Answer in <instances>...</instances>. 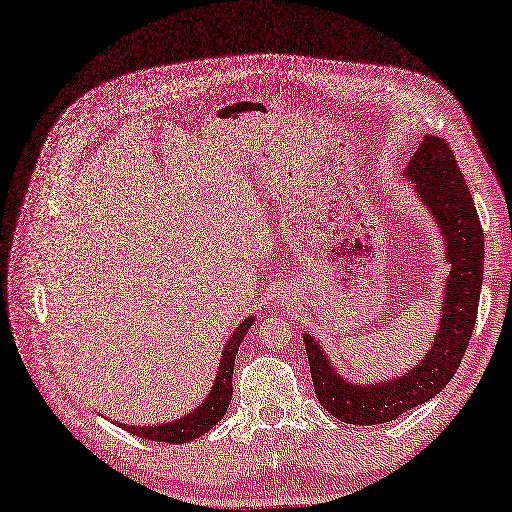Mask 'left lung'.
<instances>
[{
  "mask_svg": "<svg viewBox=\"0 0 512 512\" xmlns=\"http://www.w3.org/2000/svg\"><path fill=\"white\" fill-rule=\"evenodd\" d=\"M406 175L435 215L448 244L452 272L443 295V316L427 358L406 376L381 385L360 387L341 379L322 347L309 335L303 337L318 402L349 425H381L429 402L456 374L477 322L483 230L450 144L439 136H425Z\"/></svg>",
  "mask_w": 512,
  "mask_h": 512,
  "instance_id": "1",
  "label": "left lung"
}]
</instances>
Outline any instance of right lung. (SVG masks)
<instances>
[{
    "mask_svg": "<svg viewBox=\"0 0 512 512\" xmlns=\"http://www.w3.org/2000/svg\"><path fill=\"white\" fill-rule=\"evenodd\" d=\"M251 324H253V318H247L234 330V335L230 337L224 353H221L215 385H213L209 397L194 412H190L188 416H184L180 420L167 422V425H159V427H131V425H121V427L138 437H144L150 441H165V443H186V441L201 437L209 429H213L221 420V416L226 414L228 404L232 399L234 360H236L238 347H240L244 335L249 332Z\"/></svg>",
    "mask_w": 512,
    "mask_h": 512,
    "instance_id": "obj_1",
    "label": "right lung"
}]
</instances>
